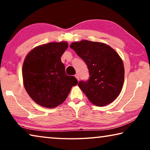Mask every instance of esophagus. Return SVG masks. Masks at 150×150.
<instances>
[{"label":"esophagus","instance_id":"1","mask_svg":"<svg viewBox=\"0 0 150 150\" xmlns=\"http://www.w3.org/2000/svg\"><path fill=\"white\" fill-rule=\"evenodd\" d=\"M75 77H76V79H77L78 81L79 80V76L78 74H75Z\"/></svg>","mask_w":150,"mask_h":150}]
</instances>
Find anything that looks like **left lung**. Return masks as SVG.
<instances>
[{"instance_id": "obj_1", "label": "left lung", "mask_w": 150, "mask_h": 150, "mask_svg": "<svg viewBox=\"0 0 150 150\" xmlns=\"http://www.w3.org/2000/svg\"><path fill=\"white\" fill-rule=\"evenodd\" d=\"M70 47L87 65L89 79L78 85L88 100L98 106L113 102L121 92L124 79L119 55L108 45L88 40L73 42Z\"/></svg>"}]
</instances>
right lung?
<instances>
[{
    "instance_id": "add662e5",
    "label": "right lung",
    "mask_w": 150,
    "mask_h": 150,
    "mask_svg": "<svg viewBox=\"0 0 150 150\" xmlns=\"http://www.w3.org/2000/svg\"><path fill=\"white\" fill-rule=\"evenodd\" d=\"M68 47L65 42H51L33 49L22 67V77L26 92L33 100L52 108L64 102L78 81L67 75L61 57Z\"/></svg>"
}]
</instances>
